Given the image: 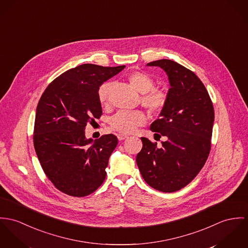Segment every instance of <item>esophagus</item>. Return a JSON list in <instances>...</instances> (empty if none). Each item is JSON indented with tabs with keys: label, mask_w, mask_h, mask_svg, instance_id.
<instances>
[{
	"label": "esophagus",
	"mask_w": 248,
	"mask_h": 248,
	"mask_svg": "<svg viewBox=\"0 0 248 248\" xmlns=\"http://www.w3.org/2000/svg\"><path fill=\"white\" fill-rule=\"evenodd\" d=\"M117 137H118V139H119V140H124V139H126V138H128V136L127 135H124V134H118L117 135Z\"/></svg>",
	"instance_id": "obj_1"
}]
</instances>
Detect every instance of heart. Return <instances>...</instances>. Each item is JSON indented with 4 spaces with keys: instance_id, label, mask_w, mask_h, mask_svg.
<instances>
[{
    "instance_id": "1",
    "label": "heart",
    "mask_w": 248,
    "mask_h": 248,
    "mask_svg": "<svg viewBox=\"0 0 248 248\" xmlns=\"http://www.w3.org/2000/svg\"><path fill=\"white\" fill-rule=\"evenodd\" d=\"M127 80L131 86L141 94V106L150 114L156 115L165 109L168 94L164 89L155 87V81L150 74L140 70L132 71L128 74ZM111 86L110 82H106L98 88V100L104 107L108 104ZM145 122L146 117L141 111H119L111 118L110 125L115 131L130 134Z\"/></svg>"
}]
</instances>
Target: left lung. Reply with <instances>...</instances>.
<instances>
[{
	"instance_id": "left-lung-1",
	"label": "left lung",
	"mask_w": 248,
	"mask_h": 248,
	"mask_svg": "<svg viewBox=\"0 0 248 248\" xmlns=\"http://www.w3.org/2000/svg\"><path fill=\"white\" fill-rule=\"evenodd\" d=\"M160 66L170 83L168 101L150 129L165 136L162 146L141 137L136 162L147 185L162 192H175L187 186L205 164L210 149L214 108L209 94L191 70L171 60L147 63Z\"/></svg>"
}]
</instances>
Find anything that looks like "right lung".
Segmentation results:
<instances>
[{
  "label": "right lung",
  "instance_id": "right-lung-1",
  "mask_svg": "<svg viewBox=\"0 0 248 248\" xmlns=\"http://www.w3.org/2000/svg\"><path fill=\"white\" fill-rule=\"evenodd\" d=\"M124 67L84 63L61 74L43 93L33 142L44 172L60 191L84 197L104 183L118 139L108 134L93 140L84 130L103 114L99 86Z\"/></svg>",
  "mask_w": 248,
  "mask_h": 248
}]
</instances>
